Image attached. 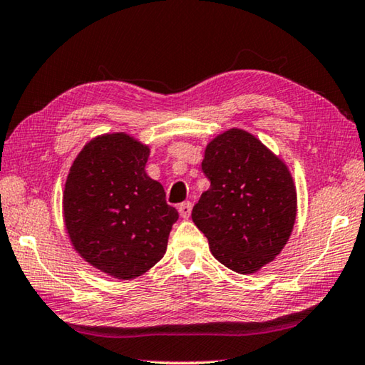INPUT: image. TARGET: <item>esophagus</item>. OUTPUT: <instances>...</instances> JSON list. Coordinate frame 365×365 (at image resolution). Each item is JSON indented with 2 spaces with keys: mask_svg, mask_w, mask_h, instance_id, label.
I'll list each match as a JSON object with an SVG mask.
<instances>
[{
  "mask_svg": "<svg viewBox=\"0 0 365 365\" xmlns=\"http://www.w3.org/2000/svg\"><path fill=\"white\" fill-rule=\"evenodd\" d=\"M180 215H181V217L182 219H189V216H190V211H192V203L190 202H184V203H181L180 205Z\"/></svg>",
  "mask_w": 365,
  "mask_h": 365,
  "instance_id": "1",
  "label": "esophagus"
}]
</instances>
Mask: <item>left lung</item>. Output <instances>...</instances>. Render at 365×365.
<instances>
[{
  "label": "left lung",
  "mask_w": 365,
  "mask_h": 365,
  "mask_svg": "<svg viewBox=\"0 0 365 365\" xmlns=\"http://www.w3.org/2000/svg\"><path fill=\"white\" fill-rule=\"evenodd\" d=\"M202 170L211 184L192 221L222 265L259 272L283 251L297 217L289 168L252 133L229 128L206 144Z\"/></svg>",
  "instance_id": "8db88e82"
}]
</instances>
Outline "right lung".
I'll use <instances>...</instances> for the list:
<instances>
[{
  "label": "right lung",
  "instance_id": "obj_1",
  "mask_svg": "<svg viewBox=\"0 0 365 365\" xmlns=\"http://www.w3.org/2000/svg\"><path fill=\"white\" fill-rule=\"evenodd\" d=\"M150 149L125 132L92 138L68 171L63 222L76 252L97 270L133 279L167 251L178 211L146 173Z\"/></svg>",
  "mask_w": 365,
  "mask_h": 365
}]
</instances>
